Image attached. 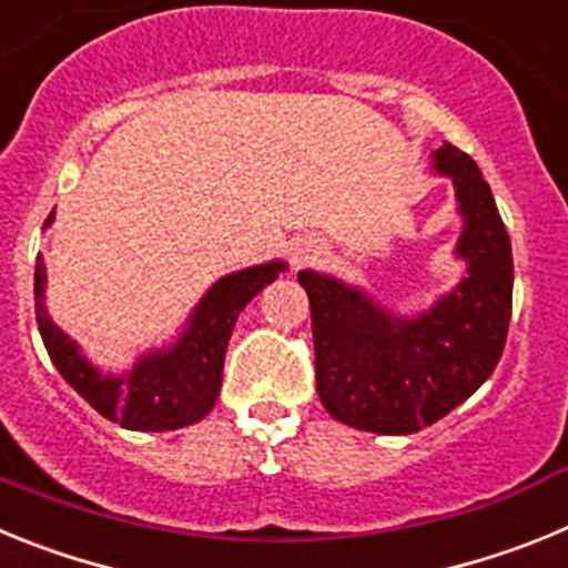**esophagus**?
<instances>
[{"label":"esophagus","mask_w":568,"mask_h":568,"mask_svg":"<svg viewBox=\"0 0 568 568\" xmlns=\"http://www.w3.org/2000/svg\"><path fill=\"white\" fill-rule=\"evenodd\" d=\"M315 250H318V244H315L313 239H310V241H301V244H295V261L310 258V255H313Z\"/></svg>","instance_id":"esophagus-1"}]
</instances>
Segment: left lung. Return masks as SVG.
<instances>
[{"instance_id": "obj_1", "label": "left lung", "mask_w": 568, "mask_h": 568, "mask_svg": "<svg viewBox=\"0 0 568 568\" xmlns=\"http://www.w3.org/2000/svg\"><path fill=\"white\" fill-rule=\"evenodd\" d=\"M453 179L464 275L426 310L400 315L361 284L301 270L310 295L315 386L335 420L364 433L413 435L464 404L498 366L511 315V244L478 164L449 142L433 153Z\"/></svg>"}]
</instances>
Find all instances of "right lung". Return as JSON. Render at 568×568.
Here are the masks:
<instances>
[{"mask_svg":"<svg viewBox=\"0 0 568 568\" xmlns=\"http://www.w3.org/2000/svg\"><path fill=\"white\" fill-rule=\"evenodd\" d=\"M57 219V210L48 215L44 227ZM287 273V261L273 258L255 267L235 270L222 275L199 298L184 327L170 344L150 346L122 373L99 369L82 346L53 324L44 307L48 270L44 258H37L33 295H37V324L50 361L99 415L135 433H164L199 424L215 406L222 393L224 353L241 310L261 290Z\"/></svg>","mask_w":568,"mask_h":568,"instance_id":"1","label":"right lung"}]
</instances>
